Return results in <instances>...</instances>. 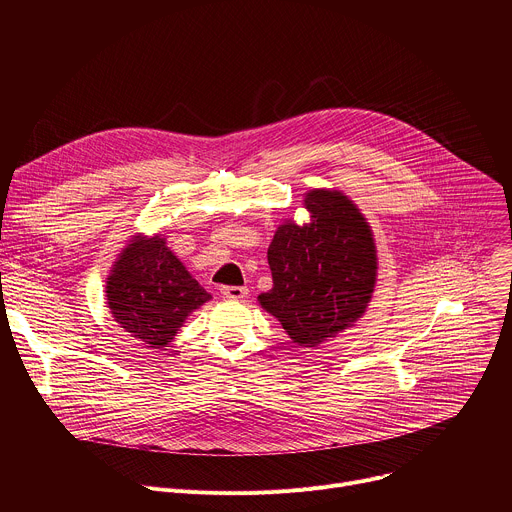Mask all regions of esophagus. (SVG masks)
I'll return each mask as SVG.
<instances>
[{
    "label": "esophagus",
    "mask_w": 512,
    "mask_h": 512,
    "mask_svg": "<svg viewBox=\"0 0 512 512\" xmlns=\"http://www.w3.org/2000/svg\"><path fill=\"white\" fill-rule=\"evenodd\" d=\"M221 294H223L225 298H229V300H243V298H247L249 289H247V287H241V285H223V287H221Z\"/></svg>",
    "instance_id": "obj_1"
}]
</instances>
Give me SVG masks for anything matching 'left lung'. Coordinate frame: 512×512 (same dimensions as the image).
<instances>
[{
    "mask_svg": "<svg viewBox=\"0 0 512 512\" xmlns=\"http://www.w3.org/2000/svg\"><path fill=\"white\" fill-rule=\"evenodd\" d=\"M312 221H287L267 249L273 287L259 304L300 346H318L352 326L371 302L377 249L371 227L342 192L312 190Z\"/></svg>",
    "mask_w": 512,
    "mask_h": 512,
    "instance_id": "obj_1",
    "label": "left lung"
}]
</instances>
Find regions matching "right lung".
Segmentation results:
<instances>
[{
    "label": "right lung",
    "mask_w": 512,
    "mask_h": 512,
    "mask_svg": "<svg viewBox=\"0 0 512 512\" xmlns=\"http://www.w3.org/2000/svg\"><path fill=\"white\" fill-rule=\"evenodd\" d=\"M208 300V291L158 235L135 237L107 281V302L115 322L152 348L172 342L186 316Z\"/></svg>",
    "instance_id": "obj_1"
}]
</instances>
